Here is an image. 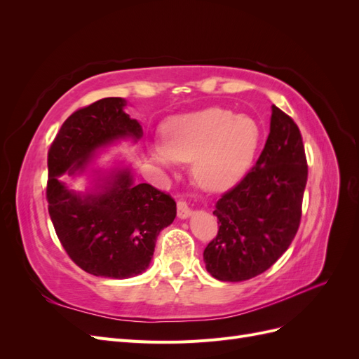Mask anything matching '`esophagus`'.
<instances>
[{
	"instance_id": "obj_1",
	"label": "esophagus",
	"mask_w": 359,
	"mask_h": 359,
	"mask_svg": "<svg viewBox=\"0 0 359 359\" xmlns=\"http://www.w3.org/2000/svg\"><path fill=\"white\" fill-rule=\"evenodd\" d=\"M177 211H178V217L180 219H189V217L191 215V208H190V205L186 202V201H180L178 202V205H177Z\"/></svg>"
}]
</instances>
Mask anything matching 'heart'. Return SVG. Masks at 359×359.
<instances>
[{
    "label": "heart",
    "mask_w": 359,
    "mask_h": 359,
    "mask_svg": "<svg viewBox=\"0 0 359 359\" xmlns=\"http://www.w3.org/2000/svg\"><path fill=\"white\" fill-rule=\"evenodd\" d=\"M163 144L149 154L158 166L173 170L175 161L191 163V177L206 191L220 193L240 181L257 153L260 126L248 115L208 107L170 118L163 126Z\"/></svg>",
    "instance_id": "1"
}]
</instances>
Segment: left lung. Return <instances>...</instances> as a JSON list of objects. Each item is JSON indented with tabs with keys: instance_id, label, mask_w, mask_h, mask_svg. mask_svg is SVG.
Wrapping results in <instances>:
<instances>
[{
	"instance_id": "left-lung-1",
	"label": "left lung",
	"mask_w": 359,
	"mask_h": 359,
	"mask_svg": "<svg viewBox=\"0 0 359 359\" xmlns=\"http://www.w3.org/2000/svg\"><path fill=\"white\" fill-rule=\"evenodd\" d=\"M269 135L256 165L217 201L219 233L206 245V271L220 281H244L273 266L301 220L307 160L293 119L271 106Z\"/></svg>"
}]
</instances>
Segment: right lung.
I'll list each match as a JSON object with an SVG mask.
<instances>
[{"mask_svg":"<svg viewBox=\"0 0 359 359\" xmlns=\"http://www.w3.org/2000/svg\"><path fill=\"white\" fill-rule=\"evenodd\" d=\"M127 102L107 97L72 114L48 153V210L60 241L88 274L130 278L142 274L158 233L177 217V203L149 184H137L132 168L116 163L91 169L90 187L74 191L60 177L88 172L97 151L142 137V126L124 112Z\"/></svg>","mask_w":359,"mask_h":359,"instance_id":"1","label":"right lung"}]
</instances>
